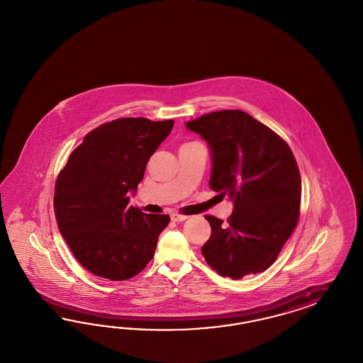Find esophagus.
Masks as SVG:
<instances>
[{"mask_svg": "<svg viewBox=\"0 0 363 363\" xmlns=\"http://www.w3.org/2000/svg\"><path fill=\"white\" fill-rule=\"evenodd\" d=\"M170 218L173 222H182V220H186V216H182V214H178V213H173L170 214Z\"/></svg>", "mask_w": 363, "mask_h": 363, "instance_id": "1", "label": "esophagus"}]
</instances>
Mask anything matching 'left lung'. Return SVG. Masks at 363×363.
Segmentation results:
<instances>
[{"instance_id":"left-lung-1","label":"left lung","mask_w":363,"mask_h":363,"mask_svg":"<svg viewBox=\"0 0 363 363\" xmlns=\"http://www.w3.org/2000/svg\"><path fill=\"white\" fill-rule=\"evenodd\" d=\"M186 128L209 145V186L234 203L226 223L205 217L211 235L202 255L213 270L233 279L264 272L299 218L301 176L289 145L242 110L208 113Z\"/></svg>"}]
</instances>
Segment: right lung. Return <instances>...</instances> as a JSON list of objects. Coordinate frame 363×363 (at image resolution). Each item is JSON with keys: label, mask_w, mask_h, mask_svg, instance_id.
I'll return each mask as SVG.
<instances>
[{"label": "right lung", "mask_w": 363, "mask_h": 363, "mask_svg": "<svg viewBox=\"0 0 363 363\" xmlns=\"http://www.w3.org/2000/svg\"><path fill=\"white\" fill-rule=\"evenodd\" d=\"M174 121L118 118L88 133L60 172L55 189L58 229L91 274L125 281L153 258L170 220L129 206L149 158Z\"/></svg>", "instance_id": "1"}]
</instances>
